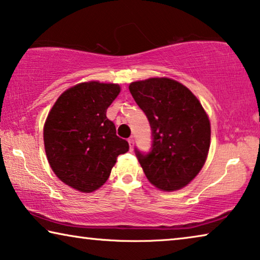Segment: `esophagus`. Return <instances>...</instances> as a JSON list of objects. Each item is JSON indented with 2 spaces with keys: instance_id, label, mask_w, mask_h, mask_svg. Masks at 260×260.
<instances>
[{
  "instance_id": "1",
  "label": "esophagus",
  "mask_w": 260,
  "mask_h": 260,
  "mask_svg": "<svg viewBox=\"0 0 260 260\" xmlns=\"http://www.w3.org/2000/svg\"><path fill=\"white\" fill-rule=\"evenodd\" d=\"M128 143H129V149L133 150V146H134V139L129 138L128 139Z\"/></svg>"
}]
</instances>
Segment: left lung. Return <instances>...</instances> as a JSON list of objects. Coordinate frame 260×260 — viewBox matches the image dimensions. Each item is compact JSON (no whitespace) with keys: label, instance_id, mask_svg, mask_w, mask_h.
<instances>
[{"label":"left lung","instance_id":"8db88e82","mask_svg":"<svg viewBox=\"0 0 260 260\" xmlns=\"http://www.w3.org/2000/svg\"><path fill=\"white\" fill-rule=\"evenodd\" d=\"M129 92L152 129L149 152L134 149L147 179L162 190L185 187L202 169L210 147V121L202 105L168 78L134 81Z\"/></svg>","mask_w":260,"mask_h":260}]
</instances>
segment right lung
<instances>
[{"label":"right lung","instance_id":"obj_1","mask_svg":"<svg viewBox=\"0 0 260 260\" xmlns=\"http://www.w3.org/2000/svg\"><path fill=\"white\" fill-rule=\"evenodd\" d=\"M120 93L117 84L81 83L65 91L46 118V157L58 179L83 192L102 187L128 142L106 117Z\"/></svg>","mask_w":260,"mask_h":260}]
</instances>
